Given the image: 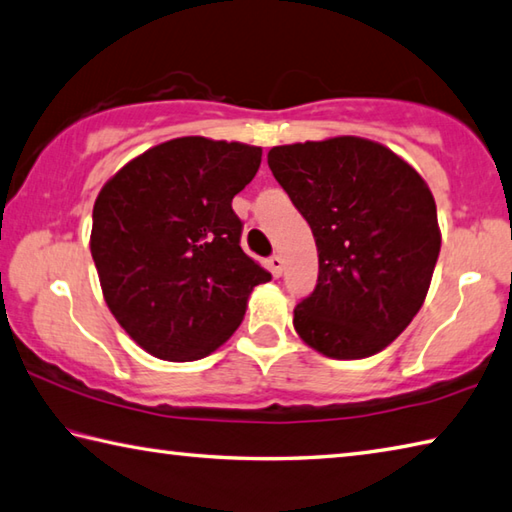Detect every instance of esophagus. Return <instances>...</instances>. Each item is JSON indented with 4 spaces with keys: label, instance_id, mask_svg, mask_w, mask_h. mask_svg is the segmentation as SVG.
Returning a JSON list of instances; mask_svg holds the SVG:
<instances>
[{
    "label": "esophagus",
    "instance_id": "obj_1",
    "mask_svg": "<svg viewBox=\"0 0 512 512\" xmlns=\"http://www.w3.org/2000/svg\"><path fill=\"white\" fill-rule=\"evenodd\" d=\"M266 264H268V271L273 273V277L282 275V257L280 255H271L266 259Z\"/></svg>",
    "mask_w": 512,
    "mask_h": 512
}]
</instances>
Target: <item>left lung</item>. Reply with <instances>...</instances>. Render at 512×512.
Masks as SVG:
<instances>
[{"mask_svg":"<svg viewBox=\"0 0 512 512\" xmlns=\"http://www.w3.org/2000/svg\"><path fill=\"white\" fill-rule=\"evenodd\" d=\"M268 167L318 246V284L293 311L297 336L338 360L383 351L423 306L439 259L423 176L358 136L273 147Z\"/></svg>","mask_w":512,"mask_h":512,"instance_id":"8db88e82","label":"left lung"}]
</instances>
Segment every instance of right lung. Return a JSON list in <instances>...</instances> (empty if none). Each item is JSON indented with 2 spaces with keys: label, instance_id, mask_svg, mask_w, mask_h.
<instances>
[{
  "label": "right lung",
  "instance_id": "1",
  "mask_svg": "<svg viewBox=\"0 0 512 512\" xmlns=\"http://www.w3.org/2000/svg\"><path fill=\"white\" fill-rule=\"evenodd\" d=\"M262 147L183 136L111 176L94 203L91 257L109 311L147 353L190 362L237 331L248 297L271 280L239 246L235 194Z\"/></svg>",
  "mask_w": 512,
  "mask_h": 512
}]
</instances>
